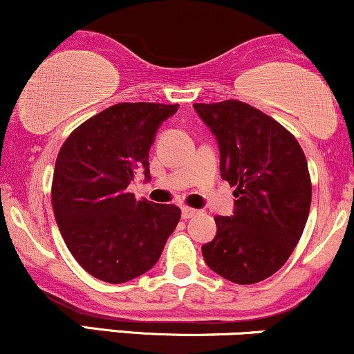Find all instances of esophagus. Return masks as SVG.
I'll use <instances>...</instances> for the list:
<instances>
[{
  "label": "esophagus",
  "instance_id": "34e87169",
  "mask_svg": "<svg viewBox=\"0 0 354 354\" xmlns=\"http://www.w3.org/2000/svg\"><path fill=\"white\" fill-rule=\"evenodd\" d=\"M196 213H198V209L189 208V206H183V208H181V216H183V219L193 218Z\"/></svg>",
  "mask_w": 354,
  "mask_h": 354
}]
</instances>
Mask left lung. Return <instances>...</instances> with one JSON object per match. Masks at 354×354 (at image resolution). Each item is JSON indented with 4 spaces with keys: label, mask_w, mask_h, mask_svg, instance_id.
Returning a JSON list of instances; mask_svg holds the SVG:
<instances>
[{
    "label": "left lung",
    "mask_w": 354,
    "mask_h": 354,
    "mask_svg": "<svg viewBox=\"0 0 354 354\" xmlns=\"http://www.w3.org/2000/svg\"><path fill=\"white\" fill-rule=\"evenodd\" d=\"M221 154V178L234 186L233 216H214L216 236L201 248L214 273L238 284L270 278L301 238L311 206L308 161L296 138L238 100L194 103Z\"/></svg>",
    "instance_id": "obj_1"
}]
</instances>
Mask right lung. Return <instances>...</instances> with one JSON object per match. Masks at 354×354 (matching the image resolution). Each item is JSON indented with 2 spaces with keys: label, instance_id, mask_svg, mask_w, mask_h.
Listing matches in <instances>:
<instances>
[{
  "label": "right lung",
  "instance_id": "add662e5",
  "mask_svg": "<svg viewBox=\"0 0 354 354\" xmlns=\"http://www.w3.org/2000/svg\"><path fill=\"white\" fill-rule=\"evenodd\" d=\"M178 104L120 103L80 124L61 146L51 185L56 223L84 271L111 284L156 265L181 209L136 201L128 185L149 180V148Z\"/></svg>",
  "mask_w": 354,
  "mask_h": 354
}]
</instances>
